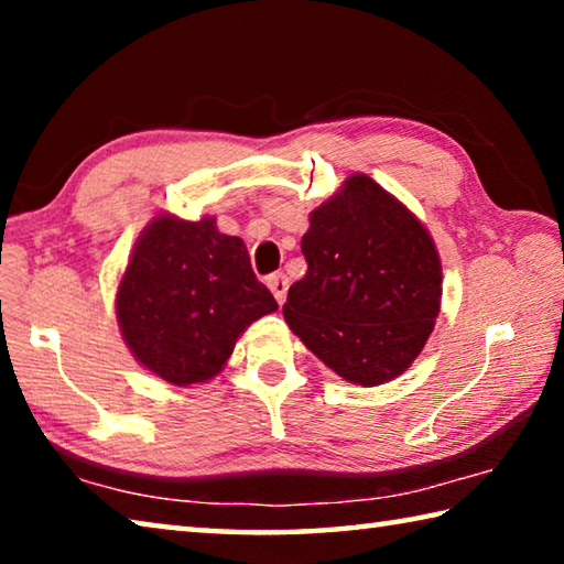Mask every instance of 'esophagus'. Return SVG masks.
Here are the masks:
<instances>
[{"label":"esophagus","instance_id":"1","mask_svg":"<svg viewBox=\"0 0 564 564\" xmlns=\"http://www.w3.org/2000/svg\"><path fill=\"white\" fill-rule=\"evenodd\" d=\"M265 285H269L271 293L275 295V301L283 303L285 301V293H289V275H285V273H271L269 279H265Z\"/></svg>","mask_w":564,"mask_h":564}]
</instances>
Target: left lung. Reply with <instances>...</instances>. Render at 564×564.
<instances>
[{"label":"left lung","instance_id":"obj_1","mask_svg":"<svg viewBox=\"0 0 564 564\" xmlns=\"http://www.w3.org/2000/svg\"><path fill=\"white\" fill-rule=\"evenodd\" d=\"M308 271L283 318L305 348L358 386L405 373L441 313L443 269L427 228L366 174L311 214Z\"/></svg>","mask_w":564,"mask_h":564}]
</instances>
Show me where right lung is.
Listing matches in <instances>:
<instances>
[{"label": "right lung", "instance_id": "1", "mask_svg": "<svg viewBox=\"0 0 564 564\" xmlns=\"http://www.w3.org/2000/svg\"><path fill=\"white\" fill-rule=\"evenodd\" d=\"M279 308L256 279L246 243L216 218L156 216L133 246L117 291L121 336L171 386L212 380L241 333Z\"/></svg>", "mask_w": 564, "mask_h": 564}]
</instances>
